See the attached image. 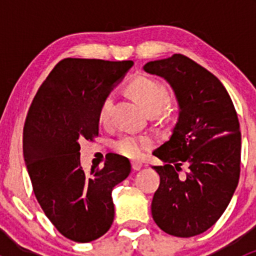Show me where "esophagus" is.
Wrapping results in <instances>:
<instances>
[{"mask_svg": "<svg viewBox=\"0 0 256 256\" xmlns=\"http://www.w3.org/2000/svg\"><path fill=\"white\" fill-rule=\"evenodd\" d=\"M131 167H132L134 171H138L142 167V162L138 161V160H132L131 161Z\"/></svg>", "mask_w": 256, "mask_h": 256, "instance_id": "esophagus-1", "label": "esophagus"}]
</instances>
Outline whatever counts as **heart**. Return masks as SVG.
I'll use <instances>...</instances> for the list:
<instances>
[{"instance_id": "b5f03b06", "label": "heart", "mask_w": 256, "mask_h": 256, "mask_svg": "<svg viewBox=\"0 0 256 256\" xmlns=\"http://www.w3.org/2000/svg\"><path fill=\"white\" fill-rule=\"evenodd\" d=\"M128 90L144 105L148 114L161 112L170 102V90L158 79L151 76H136L128 82ZM114 96L108 94L100 102L98 118L102 125H108L112 118ZM152 144V138L146 135H125L114 142V148L126 157H138L144 148Z\"/></svg>"}]
</instances>
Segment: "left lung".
Segmentation results:
<instances>
[{
    "label": "left lung",
    "instance_id": "1",
    "mask_svg": "<svg viewBox=\"0 0 256 256\" xmlns=\"http://www.w3.org/2000/svg\"><path fill=\"white\" fill-rule=\"evenodd\" d=\"M144 70L170 82L180 109L170 140L152 152L164 162L154 166L160 186L152 218L170 236H198L220 218L238 186V115L220 80L183 54L148 62ZM183 163L188 170L180 178Z\"/></svg>",
    "mask_w": 256,
    "mask_h": 256
}]
</instances>
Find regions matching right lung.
Masks as SVG:
<instances>
[{"label": "right lung", "mask_w": 256, "mask_h": 256, "mask_svg": "<svg viewBox=\"0 0 256 256\" xmlns=\"http://www.w3.org/2000/svg\"><path fill=\"white\" fill-rule=\"evenodd\" d=\"M132 60L66 58L38 89L23 128V156L33 192L47 218L66 238L89 242L114 222L112 188L131 172L126 157L112 154L86 174L82 140L99 135L100 102Z\"/></svg>", "instance_id": "right-lung-1"}]
</instances>
